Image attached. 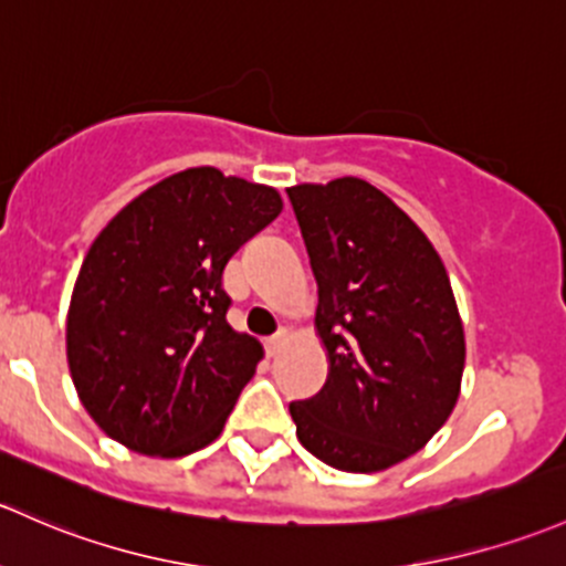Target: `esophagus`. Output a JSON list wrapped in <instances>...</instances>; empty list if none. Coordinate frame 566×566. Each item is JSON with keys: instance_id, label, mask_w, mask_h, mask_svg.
Here are the masks:
<instances>
[{"instance_id": "1", "label": "esophagus", "mask_w": 566, "mask_h": 566, "mask_svg": "<svg viewBox=\"0 0 566 566\" xmlns=\"http://www.w3.org/2000/svg\"><path fill=\"white\" fill-rule=\"evenodd\" d=\"M284 342H287V331L284 328H279L276 333H273V336H268L265 338V349H268V355H279L282 353V347H284Z\"/></svg>"}]
</instances>
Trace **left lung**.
Wrapping results in <instances>:
<instances>
[{
  "instance_id": "obj_1",
  "label": "left lung",
  "mask_w": 566,
  "mask_h": 566,
  "mask_svg": "<svg viewBox=\"0 0 566 566\" xmlns=\"http://www.w3.org/2000/svg\"><path fill=\"white\" fill-rule=\"evenodd\" d=\"M317 279L325 388L290 403L295 433L342 472H382L444 426L461 392L463 325L423 230L363 178L287 189Z\"/></svg>"
}]
</instances>
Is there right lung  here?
Instances as JSON below:
<instances>
[{"label": "right lung", "mask_w": 566, "mask_h": 566, "mask_svg": "<svg viewBox=\"0 0 566 566\" xmlns=\"http://www.w3.org/2000/svg\"><path fill=\"white\" fill-rule=\"evenodd\" d=\"M282 211L276 189L189 168L124 206L83 260L67 314L81 403L124 448L181 458L222 433L263 347L228 323L230 258Z\"/></svg>", "instance_id": "1"}]
</instances>
